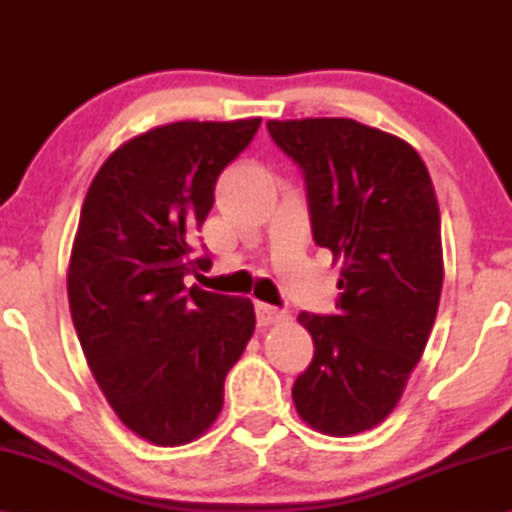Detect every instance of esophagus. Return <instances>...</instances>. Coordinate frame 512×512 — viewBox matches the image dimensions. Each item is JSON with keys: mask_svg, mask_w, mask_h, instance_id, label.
<instances>
[{"mask_svg": "<svg viewBox=\"0 0 512 512\" xmlns=\"http://www.w3.org/2000/svg\"><path fill=\"white\" fill-rule=\"evenodd\" d=\"M255 314H257V325H262V327L282 323V320L289 318V311L277 309L273 305H266V302H257Z\"/></svg>", "mask_w": 512, "mask_h": 512, "instance_id": "esophagus-1", "label": "esophagus"}]
</instances>
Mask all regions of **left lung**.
I'll return each mask as SVG.
<instances>
[{"mask_svg": "<svg viewBox=\"0 0 512 512\" xmlns=\"http://www.w3.org/2000/svg\"><path fill=\"white\" fill-rule=\"evenodd\" d=\"M305 178L311 235L341 264L336 314L300 311L314 359L293 384L309 427L372 429L395 409L427 345L443 289L440 210L411 144L354 119H271Z\"/></svg>", "mask_w": 512, "mask_h": 512, "instance_id": "1", "label": "left lung"}]
</instances>
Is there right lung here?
Masks as SVG:
<instances>
[{
    "mask_svg": "<svg viewBox=\"0 0 512 512\" xmlns=\"http://www.w3.org/2000/svg\"><path fill=\"white\" fill-rule=\"evenodd\" d=\"M262 119L176 121L121 144L81 207L67 296L88 366L119 420L153 445L192 443L255 332L248 298L187 287L221 171Z\"/></svg>",
    "mask_w": 512,
    "mask_h": 512,
    "instance_id": "add662e5",
    "label": "right lung"
}]
</instances>
